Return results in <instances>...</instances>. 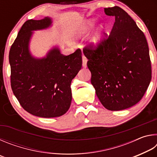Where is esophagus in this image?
Returning a JSON list of instances; mask_svg holds the SVG:
<instances>
[{
    "label": "esophagus",
    "instance_id": "1",
    "mask_svg": "<svg viewBox=\"0 0 157 157\" xmlns=\"http://www.w3.org/2000/svg\"><path fill=\"white\" fill-rule=\"evenodd\" d=\"M86 63H87V58L85 56H82V66L84 68L86 67Z\"/></svg>",
    "mask_w": 157,
    "mask_h": 157
}]
</instances>
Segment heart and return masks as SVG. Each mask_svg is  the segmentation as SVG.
I'll return each instance as SVG.
<instances>
[{"label":"heart","instance_id":"b5f03b06","mask_svg":"<svg viewBox=\"0 0 157 157\" xmlns=\"http://www.w3.org/2000/svg\"><path fill=\"white\" fill-rule=\"evenodd\" d=\"M89 28H87V30H89Z\"/></svg>","mask_w":157,"mask_h":157}]
</instances>
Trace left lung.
Listing matches in <instances>:
<instances>
[{
  "mask_svg": "<svg viewBox=\"0 0 157 157\" xmlns=\"http://www.w3.org/2000/svg\"><path fill=\"white\" fill-rule=\"evenodd\" d=\"M115 17L109 35L84 48L91 82L104 107L125 109L141 100L152 78L147 40L132 18L120 7L105 8Z\"/></svg>",
  "mask_w": 157,
  "mask_h": 157,
  "instance_id": "1",
  "label": "left lung"
}]
</instances>
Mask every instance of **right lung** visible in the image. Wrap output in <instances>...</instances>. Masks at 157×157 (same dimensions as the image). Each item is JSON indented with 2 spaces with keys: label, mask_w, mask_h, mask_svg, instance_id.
Returning a JSON list of instances; mask_svg holds the SVG:
<instances>
[{
  "label": "right lung",
  "mask_w": 157,
  "mask_h": 157,
  "mask_svg": "<svg viewBox=\"0 0 157 157\" xmlns=\"http://www.w3.org/2000/svg\"><path fill=\"white\" fill-rule=\"evenodd\" d=\"M51 19L28 20L22 25L9 53L11 87L28 113L42 118L64 114L72 100L71 84L82 68L80 49L67 55L55 48L46 57L35 59L28 49L33 30L49 27Z\"/></svg>",
  "instance_id": "right-lung-1"
}]
</instances>
